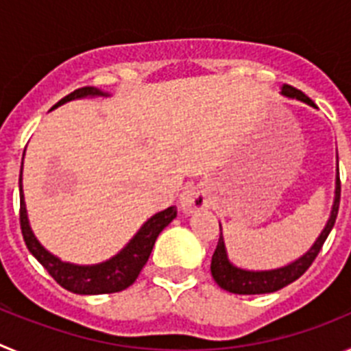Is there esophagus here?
Wrapping results in <instances>:
<instances>
[{
  "label": "esophagus",
  "mask_w": 351,
  "mask_h": 351,
  "mask_svg": "<svg viewBox=\"0 0 351 351\" xmlns=\"http://www.w3.org/2000/svg\"><path fill=\"white\" fill-rule=\"evenodd\" d=\"M179 206H181L182 213L186 214L197 213V210L204 209V207L207 206L206 191H204L200 186H190V188H186L181 193V198H179Z\"/></svg>",
  "instance_id": "esophagus-1"
}]
</instances>
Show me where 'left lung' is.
<instances>
[{
    "mask_svg": "<svg viewBox=\"0 0 351 351\" xmlns=\"http://www.w3.org/2000/svg\"><path fill=\"white\" fill-rule=\"evenodd\" d=\"M281 93H283L285 96L297 98V100L304 101V104L316 107L309 96H306L302 91L293 88V86L283 84ZM339 198H341V179H339V172H337L336 200H334L332 213H330V218H328L324 232L320 234V237L316 239V243L313 244V247L306 253V255L300 256L299 260H295V262L287 265V267L276 269V271L253 272V271H243V269L234 267V265L228 262V258H226L223 235H219L218 246H216V250H214L213 260H210V274H213L214 281H216L223 290L230 291V293H239V295H256V293H271V291L280 290V288L287 287V285L299 280L300 276L311 267V263L315 262V258L318 256V253H320L322 246H324L325 239L328 237V234H330V230H332V226L337 218V210H339Z\"/></svg>",
    "mask_w": 351,
    "mask_h": 351,
    "instance_id": "left-lung-1",
    "label": "left lung"
}]
</instances>
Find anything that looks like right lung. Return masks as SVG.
Here are the masks:
<instances>
[{"instance_id": "1", "label": "right lung", "mask_w": 351, "mask_h": 351, "mask_svg": "<svg viewBox=\"0 0 351 351\" xmlns=\"http://www.w3.org/2000/svg\"><path fill=\"white\" fill-rule=\"evenodd\" d=\"M82 96H105L100 89L93 88V86H86V88L75 89L73 93L66 95L63 100H60L54 107L61 104H66L75 98H82ZM19 188H21V210H19V221H21V230H23L24 243H26L27 250L31 251V255L35 256L43 269L54 278L58 285L68 291L73 293H80V295H98V293H116V291L126 290L135 283V280L141 274L142 267L149 260V255L153 251L156 237L160 232L178 216V209L176 207H169V209L161 210V213L154 214L153 218L147 219L145 225L142 226L137 235L128 243V246L121 251L119 255L110 258L108 262L100 263V265H71V263L61 262L60 258H56L51 255L42 244L36 241L27 223L26 206H24V195H23V167H21V178H19Z\"/></svg>"}]
</instances>
